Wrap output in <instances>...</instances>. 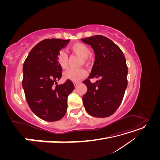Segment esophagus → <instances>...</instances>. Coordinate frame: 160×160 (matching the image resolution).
<instances>
[{
    "label": "esophagus",
    "mask_w": 160,
    "mask_h": 160,
    "mask_svg": "<svg viewBox=\"0 0 160 160\" xmlns=\"http://www.w3.org/2000/svg\"><path fill=\"white\" fill-rule=\"evenodd\" d=\"M74 85H75V87H77V85H79V83H78V82H74Z\"/></svg>",
    "instance_id": "34e87169"
}]
</instances>
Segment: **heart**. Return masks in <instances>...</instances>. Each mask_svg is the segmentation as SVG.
<instances>
[{
	"mask_svg": "<svg viewBox=\"0 0 160 160\" xmlns=\"http://www.w3.org/2000/svg\"><path fill=\"white\" fill-rule=\"evenodd\" d=\"M70 49L75 54L83 58L85 62L87 61L88 57L91 54L89 48L81 42L75 43L70 47ZM67 61H68V56H67V53L64 51H60L57 55L58 64L62 68H66L67 66ZM87 75H88V72L84 69H69L66 70L63 73L65 79L74 82L79 81L81 79L86 77Z\"/></svg>",
	"mask_w": 160,
	"mask_h": 160,
	"instance_id": "1",
	"label": "heart"
}]
</instances>
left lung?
<instances>
[{"label": "left lung", "mask_w": 160, "mask_h": 160, "mask_svg": "<svg viewBox=\"0 0 160 160\" xmlns=\"http://www.w3.org/2000/svg\"><path fill=\"white\" fill-rule=\"evenodd\" d=\"M95 52V62L83 83L88 91L83 96L85 110L96 118L113 115L123 100L128 86V66L122 51L109 38L95 35L82 38ZM93 77L100 79L92 84Z\"/></svg>", "instance_id": "obj_1"}]
</instances>
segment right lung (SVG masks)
Segmentation results:
<instances>
[{
  "mask_svg": "<svg viewBox=\"0 0 160 160\" xmlns=\"http://www.w3.org/2000/svg\"><path fill=\"white\" fill-rule=\"evenodd\" d=\"M69 41L42 40L32 48L23 65L22 85L27 103L34 113L47 122H56L64 117L67 98L75 89L68 79L63 84H57L62 76L57 55Z\"/></svg>",
  "mask_w": 160,
  "mask_h": 160,
  "instance_id": "obj_1",
  "label": "right lung"
}]
</instances>
